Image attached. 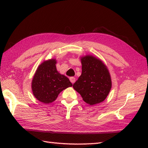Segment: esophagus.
<instances>
[{"label":"esophagus","mask_w":148,"mask_h":148,"mask_svg":"<svg viewBox=\"0 0 148 148\" xmlns=\"http://www.w3.org/2000/svg\"><path fill=\"white\" fill-rule=\"evenodd\" d=\"M70 82L73 84V83L75 82V81H76V79H75V77H70Z\"/></svg>","instance_id":"esophagus-1"}]
</instances>
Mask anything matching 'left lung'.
<instances>
[{"instance_id":"left-lung-1","label":"left lung","mask_w":148,"mask_h":148,"mask_svg":"<svg viewBox=\"0 0 148 148\" xmlns=\"http://www.w3.org/2000/svg\"><path fill=\"white\" fill-rule=\"evenodd\" d=\"M82 73L73 87L89 105L105 100L110 91L112 81L107 66L99 59L92 56L82 57Z\"/></svg>"}]
</instances>
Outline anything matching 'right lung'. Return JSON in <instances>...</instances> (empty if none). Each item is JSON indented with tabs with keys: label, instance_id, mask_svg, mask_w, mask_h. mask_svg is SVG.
Returning a JSON list of instances; mask_svg holds the SVG:
<instances>
[{
	"label": "right lung",
	"instance_id": "add662e5",
	"mask_svg": "<svg viewBox=\"0 0 148 148\" xmlns=\"http://www.w3.org/2000/svg\"><path fill=\"white\" fill-rule=\"evenodd\" d=\"M56 63V59L42 62L36 71L32 80L33 95L44 104L53 102L61 91L73 85L68 78L58 72Z\"/></svg>",
	"mask_w": 148,
	"mask_h": 148
}]
</instances>
